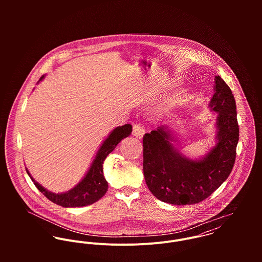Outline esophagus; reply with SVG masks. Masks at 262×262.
I'll return each mask as SVG.
<instances>
[{"instance_id":"34e87169","label":"esophagus","mask_w":262,"mask_h":262,"mask_svg":"<svg viewBox=\"0 0 262 262\" xmlns=\"http://www.w3.org/2000/svg\"><path fill=\"white\" fill-rule=\"evenodd\" d=\"M144 133H145V130H144V128H143L141 125L136 124V125H134V126H133L132 134H133L134 136L141 138V137L144 135Z\"/></svg>"}]
</instances>
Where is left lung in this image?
<instances>
[{
  "instance_id": "left-lung-1",
  "label": "left lung",
  "mask_w": 262,
  "mask_h": 262,
  "mask_svg": "<svg viewBox=\"0 0 262 262\" xmlns=\"http://www.w3.org/2000/svg\"><path fill=\"white\" fill-rule=\"evenodd\" d=\"M211 112L217 113L215 145L204 156L191 159L173 143L178 140L168 125L143 137V172L155 198L171 205L198 204L211 195L232 171L239 140L236 103L224 80L215 76Z\"/></svg>"
}]
</instances>
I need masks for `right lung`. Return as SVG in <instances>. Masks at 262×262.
I'll use <instances>...</instances> for the list:
<instances>
[{
    "label": "right lung",
    "mask_w": 262,
    "mask_h": 262,
    "mask_svg": "<svg viewBox=\"0 0 262 262\" xmlns=\"http://www.w3.org/2000/svg\"><path fill=\"white\" fill-rule=\"evenodd\" d=\"M44 78L42 75L39 79L41 81ZM38 81V82H39ZM132 132V126L130 124H125L123 126L116 127L113 129L109 136L105 139L100 149L98 150L96 157L89 168L86 174L83 179L68 191L64 192H52L42 187L40 184L31 177L30 172L26 168V171L35 187L51 202L61 206L63 208H78L92 205L99 201L105 195L108 190V183L104 177L103 163L106 157L116 148V146L121 142L122 139L128 137Z\"/></svg>",
    "instance_id": "right-lung-1"
}]
</instances>
